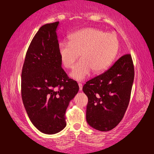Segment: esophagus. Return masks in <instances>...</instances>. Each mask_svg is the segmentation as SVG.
Instances as JSON below:
<instances>
[{"mask_svg":"<svg viewBox=\"0 0 154 154\" xmlns=\"http://www.w3.org/2000/svg\"><path fill=\"white\" fill-rule=\"evenodd\" d=\"M78 85H79V91H82V89H83V85L81 84V83H78Z\"/></svg>","mask_w":154,"mask_h":154,"instance_id":"obj_1","label":"esophagus"}]
</instances>
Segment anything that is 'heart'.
<instances>
[{
	"label": "heart",
	"instance_id": "heart-1",
	"mask_svg": "<svg viewBox=\"0 0 154 154\" xmlns=\"http://www.w3.org/2000/svg\"><path fill=\"white\" fill-rule=\"evenodd\" d=\"M119 48L116 35L104 32L95 28H87L75 32L69 36V42L59 44L58 52L63 67L72 69L79 57L70 75L81 81L92 71L94 74L104 71L116 57Z\"/></svg>",
	"mask_w": 154,
	"mask_h": 154
}]
</instances>
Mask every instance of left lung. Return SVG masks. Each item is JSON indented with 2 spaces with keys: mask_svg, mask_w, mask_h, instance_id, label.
Instances as JSON below:
<instances>
[{
  "mask_svg": "<svg viewBox=\"0 0 154 154\" xmlns=\"http://www.w3.org/2000/svg\"><path fill=\"white\" fill-rule=\"evenodd\" d=\"M134 79L132 56L125 54L84 85L83 91L88 97L86 119L91 127L106 132L120 123L128 106Z\"/></svg>",
  "mask_w": 154,
  "mask_h": 154,
  "instance_id": "obj_1",
  "label": "left lung"
}]
</instances>
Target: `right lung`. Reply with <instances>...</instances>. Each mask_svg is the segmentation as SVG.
Wrapping results in <instances>:
<instances>
[{
    "mask_svg": "<svg viewBox=\"0 0 154 154\" xmlns=\"http://www.w3.org/2000/svg\"><path fill=\"white\" fill-rule=\"evenodd\" d=\"M58 24H46L39 29L29 45L21 75L22 99L28 116L38 130L47 134L66 126L65 112L79 89L61 67Z\"/></svg>",
    "mask_w": 154,
    "mask_h": 154,
    "instance_id": "add662e5",
    "label": "right lung"
}]
</instances>
